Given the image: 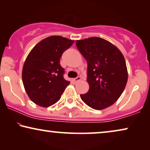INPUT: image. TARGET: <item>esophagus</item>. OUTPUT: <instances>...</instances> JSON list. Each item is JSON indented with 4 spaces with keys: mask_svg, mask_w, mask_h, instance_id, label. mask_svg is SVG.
Listing matches in <instances>:
<instances>
[{
    "mask_svg": "<svg viewBox=\"0 0 150 150\" xmlns=\"http://www.w3.org/2000/svg\"><path fill=\"white\" fill-rule=\"evenodd\" d=\"M81 77H80V76H77L76 78V79H74V81H75L76 82H78V81H81Z\"/></svg>",
    "mask_w": 150,
    "mask_h": 150,
    "instance_id": "esophagus-1",
    "label": "esophagus"
}]
</instances>
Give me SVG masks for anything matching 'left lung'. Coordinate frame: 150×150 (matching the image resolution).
<instances>
[{"label": "left lung", "mask_w": 150, "mask_h": 150, "mask_svg": "<svg viewBox=\"0 0 150 150\" xmlns=\"http://www.w3.org/2000/svg\"><path fill=\"white\" fill-rule=\"evenodd\" d=\"M87 62V93L81 94L85 103L102 110L113 104L126 87L128 71L121 51L104 39L93 37L76 42Z\"/></svg>", "instance_id": "1"}]
</instances>
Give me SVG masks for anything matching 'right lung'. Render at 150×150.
Segmentation results:
<instances>
[{"instance_id":"add662e5","label":"right lung","mask_w":150,"mask_h":150,"mask_svg":"<svg viewBox=\"0 0 150 150\" xmlns=\"http://www.w3.org/2000/svg\"><path fill=\"white\" fill-rule=\"evenodd\" d=\"M74 42L61 36H50L39 42L29 52L22 69V82L35 104L48 107L61 98L69 82L63 78L65 71L60 59Z\"/></svg>"}]
</instances>
